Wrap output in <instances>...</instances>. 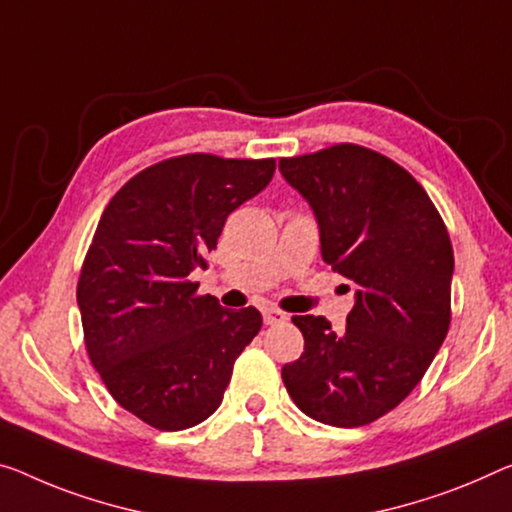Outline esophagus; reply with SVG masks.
Listing matches in <instances>:
<instances>
[{
	"label": "esophagus",
	"mask_w": 512,
	"mask_h": 512,
	"mask_svg": "<svg viewBox=\"0 0 512 512\" xmlns=\"http://www.w3.org/2000/svg\"><path fill=\"white\" fill-rule=\"evenodd\" d=\"M263 320L265 325H281V322L288 320V313L274 309V306H267V309H263Z\"/></svg>",
	"instance_id": "34e87169"
}]
</instances>
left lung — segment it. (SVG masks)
<instances>
[{"mask_svg": "<svg viewBox=\"0 0 512 512\" xmlns=\"http://www.w3.org/2000/svg\"><path fill=\"white\" fill-rule=\"evenodd\" d=\"M281 176L318 219L322 261L355 286L343 332L295 316L302 357L281 368L300 410L357 428L403 403L451 325L453 247L426 190L389 157L357 144L281 157Z\"/></svg>", "mask_w": 512, "mask_h": 512, "instance_id": "8db88e82", "label": "left lung"}]
</instances>
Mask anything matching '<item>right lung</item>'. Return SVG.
I'll return each mask as SVG.
<instances>
[{
	"label": "right lung",
	"mask_w": 512,
	"mask_h": 512,
	"mask_svg": "<svg viewBox=\"0 0 512 512\" xmlns=\"http://www.w3.org/2000/svg\"><path fill=\"white\" fill-rule=\"evenodd\" d=\"M274 169L272 157H169L130 178L102 212L77 281L84 343L112 398L148 426L206 421L263 325L254 306L226 311L196 295L190 274Z\"/></svg>",
	"instance_id": "obj_1"
}]
</instances>
